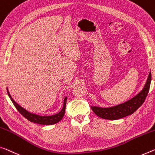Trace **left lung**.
Returning a JSON list of instances; mask_svg holds the SVG:
<instances>
[{
  "label": "left lung",
  "instance_id": "1",
  "mask_svg": "<svg viewBox=\"0 0 155 155\" xmlns=\"http://www.w3.org/2000/svg\"><path fill=\"white\" fill-rule=\"evenodd\" d=\"M151 83V73L149 75L143 89L138 94L119 105L109 107L91 106L92 111L98 117L107 120H117L130 115L143 104L145 99L148 94L150 85Z\"/></svg>",
  "mask_w": 155,
  "mask_h": 155
}]
</instances>
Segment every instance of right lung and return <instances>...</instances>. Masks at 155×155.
<instances>
[{
    "mask_svg": "<svg viewBox=\"0 0 155 155\" xmlns=\"http://www.w3.org/2000/svg\"><path fill=\"white\" fill-rule=\"evenodd\" d=\"M7 94L9 97V99L13 103L14 106L16 107L17 110L23 115L24 117H25L27 119L29 120V121L35 123V124H41V125H53L55 124H57L58 122H59L61 119H63V116H64L65 111V105H66V101H67L68 97H65L64 98V101H63V105L62 109L61 111L55 114L54 115H50V116H47V115H39L36 114V113L30 112L26 109L23 108V107L21 106L18 103H16L13 98L12 97V96L9 94V92L8 90V88L7 87Z\"/></svg>",
    "mask_w": 155,
    "mask_h": 155,
    "instance_id": "right-lung-1",
    "label": "right lung"
}]
</instances>
